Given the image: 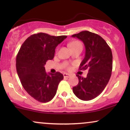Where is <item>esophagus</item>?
<instances>
[{
  "label": "esophagus",
  "mask_w": 130,
  "mask_h": 130,
  "mask_svg": "<svg viewBox=\"0 0 130 130\" xmlns=\"http://www.w3.org/2000/svg\"><path fill=\"white\" fill-rule=\"evenodd\" d=\"M63 76H64V78H69V77H70V75L69 74L64 73V74H63Z\"/></svg>",
  "instance_id": "obj_1"
}]
</instances>
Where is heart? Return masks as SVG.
I'll use <instances>...</instances> for the list:
<instances>
[{"label": "heart", "instance_id": "heart-1", "mask_svg": "<svg viewBox=\"0 0 130 130\" xmlns=\"http://www.w3.org/2000/svg\"><path fill=\"white\" fill-rule=\"evenodd\" d=\"M69 46L71 47V48L73 49H76V48H82L83 46L82 44L80 41H74L72 42H70L69 44Z\"/></svg>", "mask_w": 130, "mask_h": 130}]
</instances>
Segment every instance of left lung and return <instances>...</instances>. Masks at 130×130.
I'll return each instance as SVG.
<instances>
[{
	"mask_svg": "<svg viewBox=\"0 0 130 130\" xmlns=\"http://www.w3.org/2000/svg\"><path fill=\"white\" fill-rule=\"evenodd\" d=\"M72 37L82 41L86 49L79 70L89 69L86 78L76 75L79 83L73 88V91L81 100H92L102 93L111 77L112 70L111 50L102 37L91 32L82 31L73 35Z\"/></svg>",
	"mask_w": 130,
	"mask_h": 130,
	"instance_id": "1",
	"label": "left lung"
}]
</instances>
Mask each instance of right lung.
Returning a JSON list of instances; mask_svg holds the SVG:
<instances>
[{"instance_id": "add662e5", "label": "right lung", "mask_w": 130, "mask_h": 130, "mask_svg": "<svg viewBox=\"0 0 130 130\" xmlns=\"http://www.w3.org/2000/svg\"><path fill=\"white\" fill-rule=\"evenodd\" d=\"M67 36H51L47 34L32 35L25 41L16 58L18 75L23 88L29 95L40 102L50 101L56 95L61 73L45 72L44 66L53 60L55 49Z\"/></svg>"}]
</instances>
